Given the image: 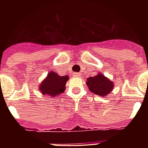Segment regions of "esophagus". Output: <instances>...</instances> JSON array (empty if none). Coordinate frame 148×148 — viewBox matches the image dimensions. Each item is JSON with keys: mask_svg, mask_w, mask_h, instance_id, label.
Instances as JSON below:
<instances>
[{"mask_svg": "<svg viewBox=\"0 0 148 148\" xmlns=\"http://www.w3.org/2000/svg\"><path fill=\"white\" fill-rule=\"evenodd\" d=\"M73 75H74V77H80L81 76V74H80V73H74Z\"/></svg>", "mask_w": 148, "mask_h": 148, "instance_id": "esophagus-1", "label": "esophagus"}]
</instances>
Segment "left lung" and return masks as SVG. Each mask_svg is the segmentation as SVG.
I'll return each mask as SVG.
<instances>
[{"label": "left lung", "instance_id": "8db88e82", "mask_svg": "<svg viewBox=\"0 0 148 148\" xmlns=\"http://www.w3.org/2000/svg\"><path fill=\"white\" fill-rule=\"evenodd\" d=\"M86 84L91 92L101 97H105L109 95L114 87V83L110 79L100 73L95 77H88Z\"/></svg>", "mask_w": 148, "mask_h": 148}]
</instances>
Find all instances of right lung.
Wrapping results in <instances>:
<instances>
[{
    "mask_svg": "<svg viewBox=\"0 0 148 148\" xmlns=\"http://www.w3.org/2000/svg\"><path fill=\"white\" fill-rule=\"evenodd\" d=\"M69 80L67 75L60 76L56 72L51 71L39 86V90L44 95L51 97L58 96L65 90V85Z\"/></svg>",
    "mask_w": 148,
    "mask_h": 148,
    "instance_id": "1",
    "label": "right lung"
}]
</instances>
